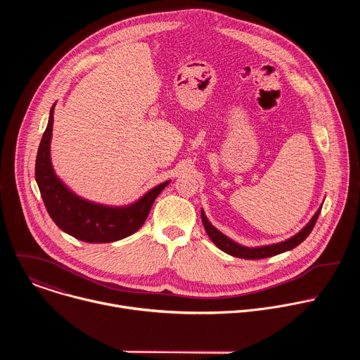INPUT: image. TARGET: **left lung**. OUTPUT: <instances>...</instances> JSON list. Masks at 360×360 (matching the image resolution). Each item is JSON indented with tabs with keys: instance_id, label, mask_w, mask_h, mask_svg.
<instances>
[{
	"instance_id": "obj_1",
	"label": "left lung",
	"mask_w": 360,
	"mask_h": 360,
	"mask_svg": "<svg viewBox=\"0 0 360 360\" xmlns=\"http://www.w3.org/2000/svg\"><path fill=\"white\" fill-rule=\"evenodd\" d=\"M322 210V205L321 208L315 212V215L311 218V221L307 222L296 235L282 240V242H276V243H271V245H262V246H243L238 242H235L233 239L228 238L226 235H224L219 229H217L210 219L205 215L203 210H200V217H202V224L205 231H207L208 236L211 238V240L225 253L236 256V258H242V259H264V258H269V256H275L279 253H283L286 250H290L293 248H296L300 242H303L309 233L312 232L318 217L321 214Z\"/></svg>"
}]
</instances>
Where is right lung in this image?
<instances>
[{
  "mask_svg": "<svg viewBox=\"0 0 360 360\" xmlns=\"http://www.w3.org/2000/svg\"><path fill=\"white\" fill-rule=\"evenodd\" d=\"M54 110L56 104L51 107L35 161V181L49 217L61 231L88 243L115 242L135 233L143 225L153 200L171 181L153 186L135 202L122 207L92 202L77 195L56 174L51 161Z\"/></svg>",
  "mask_w": 360,
  "mask_h": 360,
  "instance_id": "1",
  "label": "right lung"
}]
</instances>
